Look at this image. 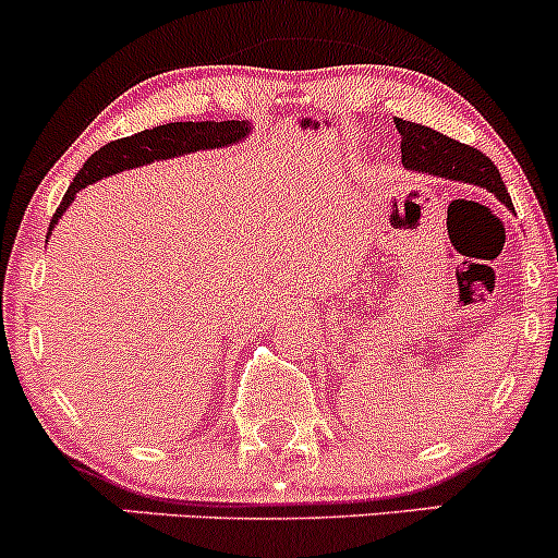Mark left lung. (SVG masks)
I'll use <instances>...</instances> for the list:
<instances>
[{"mask_svg":"<svg viewBox=\"0 0 558 558\" xmlns=\"http://www.w3.org/2000/svg\"><path fill=\"white\" fill-rule=\"evenodd\" d=\"M395 126L400 132L402 163L408 169L428 171V174L448 177V180L474 182V185L487 187L489 193L498 195L508 209H513L511 195H508L504 180H500V171L485 153L469 148L458 140L445 137L442 132L413 124V121L395 119Z\"/></svg>","mask_w":558,"mask_h":558,"instance_id":"left-lung-1","label":"left lung"}]
</instances>
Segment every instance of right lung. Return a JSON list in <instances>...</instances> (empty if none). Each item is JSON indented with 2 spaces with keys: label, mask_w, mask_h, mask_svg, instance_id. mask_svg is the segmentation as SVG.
Listing matches in <instances>:
<instances>
[{
  "label": "right lung",
  "mask_w": 558,
  "mask_h": 558,
  "mask_svg": "<svg viewBox=\"0 0 558 558\" xmlns=\"http://www.w3.org/2000/svg\"><path fill=\"white\" fill-rule=\"evenodd\" d=\"M246 121H201V124H195V121H177V124L153 126V130L137 132L132 134V137L113 140V143L102 145L100 150L92 153L82 171L73 177L71 187L65 190L63 201H60L58 211H54L50 228L58 222V217L65 211V206L71 204L73 195L82 187L100 180V177L116 174V171H124L132 167H143V163L156 161V158H171L180 156V153L201 148H222V145L238 143V140L246 137Z\"/></svg>",
  "instance_id": "1"
}]
</instances>
